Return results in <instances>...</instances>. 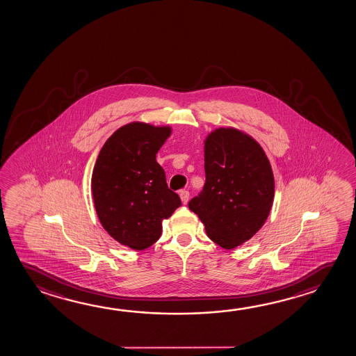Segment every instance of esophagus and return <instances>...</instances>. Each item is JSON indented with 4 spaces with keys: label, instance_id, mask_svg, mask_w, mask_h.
I'll return each mask as SVG.
<instances>
[{
    "label": "esophagus",
    "instance_id": "34e87169",
    "mask_svg": "<svg viewBox=\"0 0 356 356\" xmlns=\"http://www.w3.org/2000/svg\"><path fill=\"white\" fill-rule=\"evenodd\" d=\"M179 195H181V203H188V200H189V192L188 191H181Z\"/></svg>",
    "mask_w": 356,
    "mask_h": 356
}]
</instances>
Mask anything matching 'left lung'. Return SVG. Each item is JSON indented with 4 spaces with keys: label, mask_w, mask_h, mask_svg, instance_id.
<instances>
[{
    "label": "left lung",
    "mask_w": 356,
    "mask_h": 356,
    "mask_svg": "<svg viewBox=\"0 0 356 356\" xmlns=\"http://www.w3.org/2000/svg\"><path fill=\"white\" fill-rule=\"evenodd\" d=\"M205 184L188 203L207 235L232 250L254 236L270 214L275 179L260 145L236 129H218L205 140Z\"/></svg>",
    "instance_id": "1"
}]
</instances>
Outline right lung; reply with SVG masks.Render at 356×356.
<instances>
[{
    "label": "right lung",
    "instance_id": "obj_1",
    "mask_svg": "<svg viewBox=\"0 0 356 356\" xmlns=\"http://www.w3.org/2000/svg\"><path fill=\"white\" fill-rule=\"evenodd\" d=\"M170 135L168 126L124 124L108 137L94 165L91 192L99 220L110 236L132 250L156 243L162 220L181 205L156 161Z\"/></svg>",
    "mask_w": 356,
    "mask_h": 356
}]
</instances>
